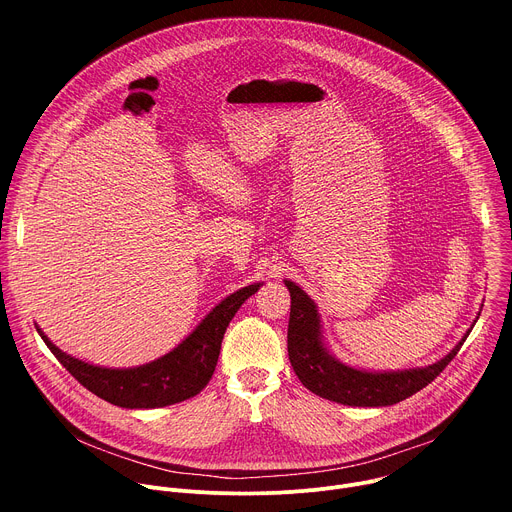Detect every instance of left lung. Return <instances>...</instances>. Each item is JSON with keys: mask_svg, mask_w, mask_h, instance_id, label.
Returning <instances> with one entry per match:
<instances>
[{"mask_svg": "<svg viewBox=\"0 0 512 512\" xmlns=\"http://www.w3.org/2000/svg\"><path fill=\"white\" fill-rule=\"evenodd\" d=\"M283 283L291 296L287 326L291 367L306 389L328 401L350 407H387L415 395L448 367L472 330L470 328L444 358L427 367L405 371L356 369L338 360L328 348L314 300L298 283L289 279H283Z\"/></svg>", "mask_w": 512, "mask_h": 512, "instance_id": "obj_1", "label": "left lung"}]
</instances>
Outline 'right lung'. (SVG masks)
Listing matches in <instances>:
<instances>
[{
  "mask_svg": "<svg viewBox=\"0 0 512 512\" xmlns=\"http://www.w3.org/2000/svg\"><path fill=\"white\" fill-rule=\"evenodd\" d=\"M261 285L253 283L227 296L176 348L139 367H97L60 350L38 324L36 330L62 367L97 397L125 409H156L186 401L206 387L221 354V342L229 322Z\"/></svg>",
  "mask_w": 512,
  "mask_h": 512,
  "instance_id": "add662e5",
  "label": "right lung"
}]
</instances>
